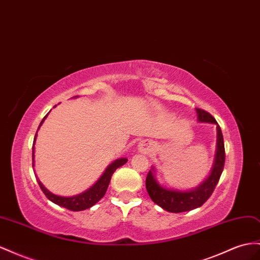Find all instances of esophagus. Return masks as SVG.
<instances>
[{"label":"esophagus","mask_w":260,"mask_h":260,"mask_svg":"<svg viewBox=\"0 0 260 260\" xmlns=\"http://www.w3.org/2000/svg\"><path fill=\"white\" fill-rule=\"evenodd\" d=\"M153 149V144L150 141H142L138 144V150L143 153H149Z\"/></svg>","instance_id":"1"}]
</instances>
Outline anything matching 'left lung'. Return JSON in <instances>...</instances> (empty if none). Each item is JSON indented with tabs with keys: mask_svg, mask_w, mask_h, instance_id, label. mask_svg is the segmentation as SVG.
Listing matches in <instances>:
<instances>
[{
	"mask_svg": "<svg viewBox=\"0 0 260 260\" xmlns=\"http://www.w3.org/2000/svg\"><path fill=\"white\" fill-rule=\"evenodd\" d=\"M198 115L199 122H208L216 124V152L214 158V165L212 171L210 173L209 177L201 182V184L191 190L181 191L176 189H168L160 186L154 175V168L149 172L145 179V186L147 193L151 199L156 203L157 206L163 208L168 212L179 213L185 211H190V210L197 209L205 203L210 196L212 194L214 188L216 186L221 174L224 168V162H225V150H224L223 136L220 125L217 124L215 119L207 113L206 110L197 108L196 109Z\"/></svg>",
	"mask_w": 260,
	"mask_h": 260,
	"instance_id": "left-lung-1",
	"label": "left lung"
}]
</instances>
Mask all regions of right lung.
<instances>
[{
    "instance_id": "add662e5",
    "label": "right lung",
    "mask_w": 260,
    "mask_h": 260,
    "mask_svg": "<svg viewBox=\"0 0 260 260\" xmlns=\"http://www.w3.org/2000/svg\"><path fill=\"white\" fill-rule=\"evenodd\" d=\"M47 116L48 115H46L43 120H41L39 127H38V130L41 127L43 122L45 121ZM38 130H37V132H38ZM37 132H36V135H35L34 143H32V168L35 166V160H34V158H35V142H36ZM127 162H128L127 158H118V159L114 160V162L106 168V171L104 172L102 177L98 179L92 187L82 193L72 196V197H62V196L54 194V193L49 191L48 189L43 184H41V181L38 178H37V181H38L40 189L43 190L46 197L50 201H52L53 203H55V205L71 210V211H82V210H86L90 207H93L95 203H97L104 197L105 193H106V191H107V188H108V185H109L111 176H113L114 172L117 170V168L124 165Z\"/></svg>"
}]
</instances>
